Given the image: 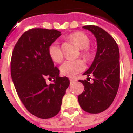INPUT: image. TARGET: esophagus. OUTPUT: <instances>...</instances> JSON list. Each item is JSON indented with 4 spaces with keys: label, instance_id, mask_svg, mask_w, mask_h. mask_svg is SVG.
Returning <instances> with one entry per match:
<instances>
[{
    "label": "esophagus",
    "instance_id": "esophagus-1",
    "mask_svg": "<svg viewBox=\"0 0 133 133\" xmlns=\"http://www.w3.org/2000/svg\"><path fill=\"white\" fill-rule=\"evenodd\" d=\"M70 83H73V82H75L76 81V79H72V78H70Z\"/></svg>",
    "mask_w": 133,
    "mask_h": 133
}]
</instances>
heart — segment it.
Listing matches in <instances>:
<instances>
[{
  "mask_svg": "<svg viewBox=\"0 0 133 133\" xmlns=\"http://www.w3.org/2000/svg\"><path fill=\"white\" fill-rule=\"evenodd\" d=\"M68 39L80 49V56L85 61H89L92 58L93 52L89 48L90 39L87 35L82 32L76 31L68 36ZM49 56L56 63H60L63 58V54L61 49L57 43H53L48 49ZM85 68V64L81 59L73 61H66L60 67L61 72L63 75L72 77L80 72L83 71Z\"/></svg>",
  "mask_w": 133,
  "mask_h": 133,
  "instance_id": "1",
  "label": "heart"
}]
</instances>
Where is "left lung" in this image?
<instances>
[{
  "instance_id": "obj_1",
  "label": "left lung",
  "mask_w": 133,
  "mask_h": 133,
  "mask_svg": "<svg viewBox=\"0 0 133 133\" xmlns=\"http://www.w3.org/2000/svg\"><path fill=\"white\" fill-rule=\"evenodd\" d=\"M97 39V51L94 61L84 75H93V82L79 80L84 91L78 102L84 111L99 114L109 108L116 96L120 84V54L118 44L110 34L95 25L82 26Z\"/></svg>"
}]
</instances>
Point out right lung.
<instances>
[{
	"mask_svg": "<svg viewBox=\"0 0 133 133\" xmlns=\"http://www.w3.org/2000/svg\"><path fill=\"white\" fill-rule=\"evenodd\" d=\"M61 35L56 29H31L20 36L12 51L10 72L17 93L26 110L39 118L58 114L70 84L67 77H59L60 70L48 52ZM46 79L53 82L48 85Z\"/></svg>",
	"mask_w": 133,
	"mask_h": 133,
	"instance_id": "right-lung-1",
	"label": "right lung"
}]
</instances>
